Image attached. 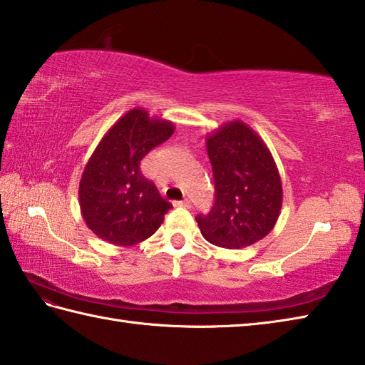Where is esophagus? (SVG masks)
I'll return each mask as SVG.
<instances>
[{"instance_id":"1","label":"esophagus","mask_w":365,"mask_h":365,"mask_svg":"<svg viewBox=\"0 0 365 365\" xmlns=\"http://www.w3.org/2000/svg\"><path fill=\"white\" fill-rule=\"evenodd\" d=\"M175 206H184V207H190V200L189 198H184L181 202H175Z\"/></svg>"}]
</instances>
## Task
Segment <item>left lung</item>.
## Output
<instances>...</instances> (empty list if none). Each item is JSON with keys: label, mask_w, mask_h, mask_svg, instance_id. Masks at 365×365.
Segmentation results:
<instances>
[{"label": "left lung", "mask_w": 365, "mask_h": 365, "mask_svg": "<svg viewBox=\"0 0 365 365\" xmlns=\"http://www.w3.org/2000/svg\"><path fill=\"white\" fill-rule=\"evenodd\" d=\"M215 202L198 214L205 240L219 247L242 249L271 232L282 210V181L263 138L241 120L222 124L206 137Z\"/></svg>", "instance_id": "8db88e82"}]
</instances>
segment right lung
<instances>
[{
    "instance_id": "1",
    "label": "right lung",
    "mask_w": 365,
    "mask_h": 365,
    "mask_svg": "<svg viewBox=\"0 0 365 365\" xmlns=\"http://www.w3.org/2000/svg\"><path fill=\"white\" fill-rule=\"evenodd\" d=\"M173 132L172 121L151 118L137 107L111 125L96 146L81 175L78 200L85 224L101 240L129 247L158 232L173 206L141 175L140 162Z\"/></svg>"
}]
</instances>
